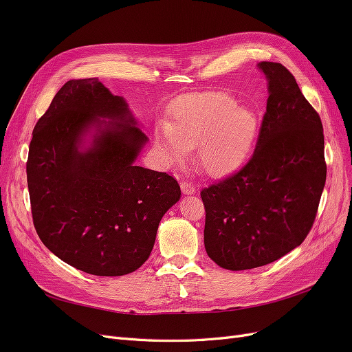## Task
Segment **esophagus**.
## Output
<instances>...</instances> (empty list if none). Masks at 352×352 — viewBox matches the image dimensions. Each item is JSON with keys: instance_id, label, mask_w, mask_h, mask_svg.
Instances as JSON below:
<instances>
[{"instance_id": "obj_1", "label": "esophagus", "mask_w": 352, "mask_h": 352, "mask_svg": "<svg viewBox=\"0 0 352 352\" xmlns=\"http://www.w3.org/2000/svg\"><path fill=\"white\" fill-rule=\"evenodd\" d=\"M180 188H182V192H184V194H188V195L195 192V186H194V184L188 182V180H182V182H180Z\"/></svg>"}]
</instances>
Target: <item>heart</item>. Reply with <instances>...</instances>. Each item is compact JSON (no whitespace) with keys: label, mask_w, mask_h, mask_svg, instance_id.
<instances>
[{"label":"heart","mask_w":352,"mask_h":352,"mask_svg":"<svg viewBox=\"0 0 352 352\" xmlns=\"http://www.w3.org/2000/svg\"><path fill=\"white\" fill-rule=\"evenodd\" d=\"M258 131L257 116L239 107L226 92L190 95L172 109V122L155 132V144L170 162L198 150V162L211 175H225L248 155Z\"/></svg>","instance_id":"obj_1"}]
</instances>
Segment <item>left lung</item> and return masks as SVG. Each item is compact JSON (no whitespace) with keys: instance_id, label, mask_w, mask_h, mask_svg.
<instances>
[{"instance_id":"1","label":"left lung","mask_w":352,"mask_h":352,"mask_svg":"<svg viewBox=\"0 0 352 352\" xmlns=\"http://www.w3.org/2000/svg\"><path fill=\"white\" fill-rule=\"evenodd\" d=\"M267 107L251 158L201 190L208 257L228 270L273 263L311 230L326 182L320 116L280 63L261 61Z\"/></svg>"}]
</instances>
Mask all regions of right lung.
I'll list each match as a JSON object with an SVG mask.
<instances>
[{
  "label": "right lung",
  "instance_id": "1",
  "mask_svg": "<svg viewBox=\"0 0 352 352\" xmlns=\"http://www.w3.org/2000/svg\"><path fill=\"white\" fill-rule=\"evenodd\" d=\"M135 124L126 101L95 78L66 82L35 124L26 163L34 226L52 254L85 273L140 269L180 198L173 176L133 164L146 141ZM91 125L100 133L80 152Z\"/></svg>",
  "mask_w": 352,
  "mask_h": 352
}]
</instances>
